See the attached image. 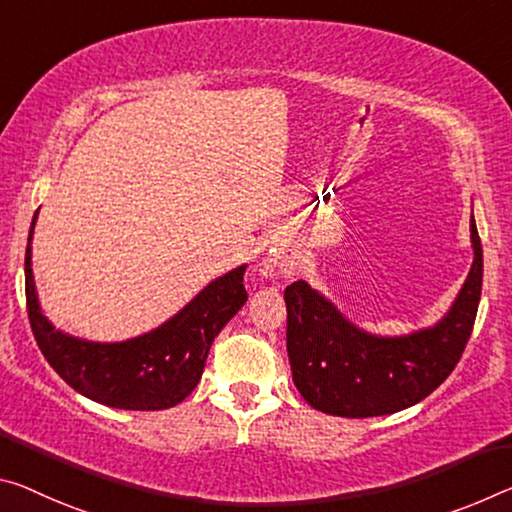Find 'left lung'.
Here are the masks:
<instances>
[{"instance_id": "8db88e82", "label": "left lung", "mask_w": 512, "mask_h": 512, "mask_svg": "<svg viewBox=\"0 0 512 512\" xmlns=\"http://www.w3.org/2000/svg\"><path fill=\"white\" fill-rule=\"evenodd\" d=\"M474 262L456 303L433 328L403 337L362 330L305 280L285 289L294 385L314 410L380 417L410 408L456 369L472 335L483 285V248L472 214Z\"/></svg>"}]
</instances>
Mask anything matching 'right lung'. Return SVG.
<instances>
[{
	"mask_svg": "<svg viewBox=\"0 0 512 512\" xmlns=\"http://www.w3.org/2000/svg\"><path fill=\"white\" fill-rule=\"evenodd\" d=\"M38 214V212H36ZM31 221L24 255L27 312L40 353L86 399L120 410H166L200 383L214 337L248 300L246 266L221 275L159 328L127 342L100 344L56 330L40 312L31 275Z\"/></svg>",
	"mask_w": 512,
	"mask_h": 512,
	"instance_id": "1",
	"label": "right lung"
}]
</instances>
